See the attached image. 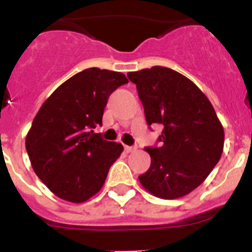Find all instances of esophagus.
Wrapping results in <instances>:
<instances>
[{"instance_id": "34e87169", "label": "esophagus", "mask_w": 252, "mask_h": 252, "mask_svg": "<svg viewBox=\"0 0 252 252\" xmlns=\"http://www.w3.org/2000/svg\"><path fill=\"white\" fill-rule=\"evenodd\" d=\"M133 150H136V148H135V146H125V151H126V153H132Z\"/></svg>"}]
</instances>
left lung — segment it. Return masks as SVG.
<instances>
[{
	"mask_svg": "<svg viewBox=\"0 0 252 252\" xmlns=\"http://www.w3.org/2000/svg\"><path fill=\"white\" fill-rule=\"evenodd\" d=\"M149 126L160 125V146L146 148L151 165L139 177L155 197L175 199L201 186L221 159L224 132L204 93L165 66L130 72Z\"/></svg>",
	"mask_w": 252,
	"mask_h": 252,
	"instance_id": "obj_1",
	"label": "left lung"
}]
</instances>
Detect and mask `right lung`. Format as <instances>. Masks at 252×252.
Returning a JSON list of instances; mask_svg holds the SVG:
<instances>
[{
	"label": "right lung",
	"instance_id": "obj_1",
	"mask_svg": "<svg viewBox=\"0 0 252 252\" xmlns=\"http://www.w3.org/2000/svg\"><path fill=\"white\" fill-rule=\"evenodd\" d=\"M126 83L120 72L84 69L40 107L26 136V151L35 174L57 197L82 203L101 190L124 146L106 141L92 128L102 125L111 93Z\"/></svg>",
	"mask_w": 252,
	"mask_h": 252
}]
</instances>
